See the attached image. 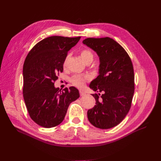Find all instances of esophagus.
<instances>
[{
    "label": "esophagus",
    "mask_w": 161,
    "mask_h": 161,
    "mask_svg": "<svg viewBox=\"0 0 161 161\" xmlns=\"http://www.w3.org/2000/svg\"><path fill=\"white\" fill-rule=\"evenodd\" d=\"M80 96H84V95H86V93L84 91H83L82 90H80Z\"/></svg>",
    "instance_id": "1"
}]
</instances>
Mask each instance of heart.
<instances>
[{
  "label": "heart",
  "instance_id": "heart-1",
  "mask_svg": "<svg viewBox=\"0 0 161 161\" xmlns=\"http://www.w3.org/2000/svg\"><path fill=\"white\" fill-rule=\"evenodd\" d=\"M81 57L82 59L84 62L91 60L93 61V54L91 53V51L88 49H83L81 50ZM66 60L64 61V64H66ZM89 80V77L88 75H75L73 77H71L70 79V83L74 85L75 86H77L79 88H81L84 86V84L86 81Z\"/></svg>",
  "mask_w": 161,
  "mask_h": 161
}]
</instances>
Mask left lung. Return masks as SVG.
<instances>
[{
    "label": "left lung",
    "mask_w": 161,
    "mask_h": 161,
    "mask_svg": "<svg viewBox=\"0 0 161 161\" xmlns=\"http://www.w3.org/2000/svg\"><path fill=\"white\" fill-rule=\"evenodd\" d=\"M100 57L99 73L90 84L98 93L93 108L87 111L89 122L99 129L117 126L128 114L134 93V72L131 58L118 43L109 37L83 41Z\"/></svg>",
    "instance_id": "8db88e82"
}]
</instances>
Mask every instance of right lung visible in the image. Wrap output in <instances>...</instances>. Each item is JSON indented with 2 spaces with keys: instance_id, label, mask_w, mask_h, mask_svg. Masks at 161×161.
I'll use <instances>...</instances> for the list:
<instances>
[{
  "instance_id": "1",
  "label": "right lung",
  "mask_w": 161,
  "mask_h": 161,
  "mask_svg": "<svg viewBox=\"0 0 161 161\" xmlns=\"http://www.w3.org/2000/svg\"><path fill=\"white\" fill-rule=\"evenodd\" d=\"M81 36H52L37 43L30 50L23 68V95L30 118L37 125L51 128L62 122L72 102L80 97L76 88L62 91L54 84L68 52Z\"/></svg>"
}]
</instances>
